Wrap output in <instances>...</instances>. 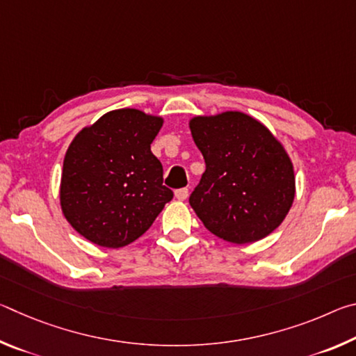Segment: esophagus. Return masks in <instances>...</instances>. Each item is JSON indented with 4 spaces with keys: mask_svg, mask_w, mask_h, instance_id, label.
<instances>
[{
    "mask_svg": "<svg viewBox=\"0 0 356 356\" xmlns=\"http://www.w3.org/2000/svg\"><path fill=\"white\" fill-rule=\"evenodd\" d=\"M174 195H176V200H179V201H185L186 197H188V188H180V190H176V193H174Z\"/></svg>",
    "mask_w": 356,
    "mask_h": 356,
    "instance_id": "1",
    "label": "esophagus"
}]
</instances>
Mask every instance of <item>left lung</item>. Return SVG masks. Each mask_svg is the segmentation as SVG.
I'll list each match as a JSON object with an SVG mask.
<instances>
[{
	"mask_svg": "<svg viewBox=\"0 0 356 356\" xmlns=\"http://www.w3.org/2000/svg\"><path fill=\"white\" fill-rule=\"evenodd\" d=\"M193 141L206 160L190 206L210 232L245 245L272 234L292 207L293 165L257 119L240 111L190 119Z\"/></svg>",
	"mask_w": 356,
	"mask_h": 356,
	"instance_id": "1",
	"label": "left lung"
}]
</instances>
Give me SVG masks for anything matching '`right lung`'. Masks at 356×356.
Masks as SVG:
<instances>
[{
    "mask_svg": "<svg viewBox=\"0 0 356 356\" xmlns=\"http://www.w3.org/2000/svg\"><path fill=\"white\" fill-rule=\"evenodd\" d=\"M163 118L114 110L78 131L64 156L59 202L65 220L89 242L120 248L152 226L172 191L150 144Z\"/></svg>",
    "mask_w": 356,
    "mask_h": 356,
    "instance_id": "1",
    "label": "right lung"
}]
</instances>
